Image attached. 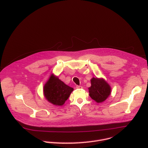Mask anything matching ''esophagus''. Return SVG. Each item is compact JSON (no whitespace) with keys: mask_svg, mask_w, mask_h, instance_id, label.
<instances>
[{"mask_svg":"<svg viewBox=\"0 0 148 148\" xmlns=\"http://www.w3.org/2000/svg\"><path fill=\"white\" fill-rule=\"evenodd\" d=\"M76 88L77 89H81V88H82V87L81 86H77Z\"/></svg>","mask_w":148,"mask_h":148,"instance_id":"esophagus-1","label":"esophagus"}]
</instances>
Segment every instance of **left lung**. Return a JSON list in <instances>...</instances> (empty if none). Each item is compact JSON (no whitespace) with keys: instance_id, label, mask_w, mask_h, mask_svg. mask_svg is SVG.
<instances>
[{"instance_id":"1","label":"left lung","mask_w":148,"mask_h":148,"mask_svg":"<svg viewBox=\"0 0 148 148\" xmlns=\"http://www.w3.org/2000/svg\"><path fill=\"white\" fill-rule=\"evenodd\" d=\"M91 83V86L88 88L89 95L97 102H102L110 95L111 88L104 79L93 77Z\"/></svg>"}]
</instances>
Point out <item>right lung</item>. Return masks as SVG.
<instances>
[{
    "instance_id": "right-lung-1",
    "label": "right lung",
    "mask_w": 148,
    "mask_h": 148,
    "mask_svg": "<svg viewBox=\"0 0 148 148\" xmlns=\"http://www.w3.org/2000/svg\"><path fill=\"white\" fill-rule=\"evenodd\" d=\"M74 89L64 84L57 77L51 74L44 86L46 99L55 105L61 106L69 98Z\"/></svg>"
}]
</instances>
